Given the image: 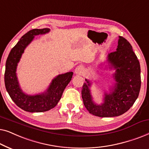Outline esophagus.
I'll list each match as a JSON object with an SVG mask.
<instances>
[{
  "label": "esophagus",
  "instance_id": "1",
  "mask_svg": "<svg viewBox=\"0 0 149 149\" xmlns=\"http://www.w3.org/2000/svg\"><path fill=\"white\" fill-rule=\"evenodd\" d=\"M83 71H84V70H83V68L82 66H78L76 68H75L74 70V73L76 74H82L83 73Z\"/></svg>",
  "mask_w": 149,
  "mask_h": 149
}]
</instances>
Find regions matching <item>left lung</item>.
Returning a JSON list of instances; mask_svg holds the SVG:
<instances>
[{
  "label": "left lung",
  "instance_id": "8db88e82",
  "mask_svg": "<svg viewBox=\"0 0 149 149\" xmlns=\"http://www.w3.org/2000/svg\"><path fill=\"white\" fill-rule=\"evenodd\" d=\"M106 62L110 69L115 70L113 74L115 83L108 91L103 90L102 102L98 104L93 100L90 90L92 83L87 79L81 94L83 104L91 115L100 117H117L127 112L139 95L141 85L140 62L131 45L122 36H119L117 49L108 54ZM103 64L102 62L97 66L99 70Z\"/></svg>",
  "mask_w": 149,
  "mask_h": 149
}]
</instances>
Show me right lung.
<instances>
[{
    "instance_id": "1",
    "label": "right lung",
    "mask_w": 149,
    "mask_h": 149,
    "mask_svg": "<svg viewBox=\"0 0 149 149\" xmlns=\"http://www.w3.org/2000/svg\"><path fill=\"white\" fill-rule=\"evenodd\" d=\"M49 28L33 29L24 34L10 52L6 61L5 84L8 93L15 104L30 113H42L54 108L60 101L64 89L72 77L73 72L58 74L52 79L47 89L37 94H28L22 91L17 77V67L26 48L34 36L49 32Z\"/></svg>"
}]
</instances>
